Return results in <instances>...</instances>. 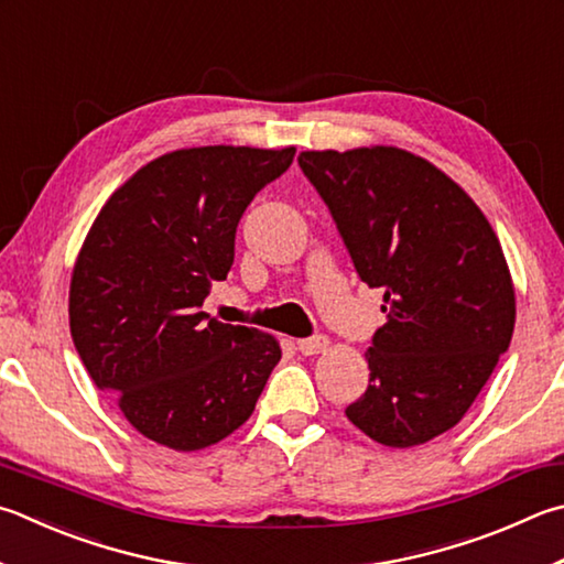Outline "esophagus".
<instances>
[{
	"label": "esophagus",
	"instance_id": "esophagus-1",
	"mask_svg": "<svg viewBox=\"0 0 564 564\" xmlns=\"http://www.w3.org/2000/svg\"><path fill=\"white\" fill-rule=\"evenodd\" d=\"M325 347H327V337L325 335H313V337H303V340H299V350L303 355L325 352Z\"/></svg>",
	"mask_w": 564,
	"mask_h": 564
}]
</instances>
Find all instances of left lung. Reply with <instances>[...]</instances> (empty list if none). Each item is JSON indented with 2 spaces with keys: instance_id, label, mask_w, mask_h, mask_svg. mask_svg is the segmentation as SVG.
<instances>
[{
  "instance_id": "left-lung-1",
  "label": "left lung",
  "mask_w": 564,
  "mask_h": 564,
  "mask_svg": "<svg viewBox=\"0 0 564 564\" xmlns=\"http://www.w3.org/2000/svg\"><path fill=\"white\" fill-rule=\"evenodd\" d=\"M360 281L384 291L387 323L365 352L370 384L345 409L384 446L448 432L508 350L516 291L474 199L399 148L301 152Z\"/></svg>"
}]
</instances>
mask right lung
Listing matches in <instances>:
<instances>
[{
  "instance_id": "right-lung-1",
  "label": "right lung",
  "mask_w": 564,
  "mask_h": 564,
  "mask_svg": "<svg viewBox=\"0 0 564 564\" xmlns=\"http://www.w3.org/2000/svg\"><path fill=\"white\" fill-rule=\"evenodd\" d=\"M295 148L175 150L100 209L74 265L70 337L98 389L150 442L197 452L251 416L281 347L202 311L234 263L241 214Z\"/></svg>"
}]
</instances>
